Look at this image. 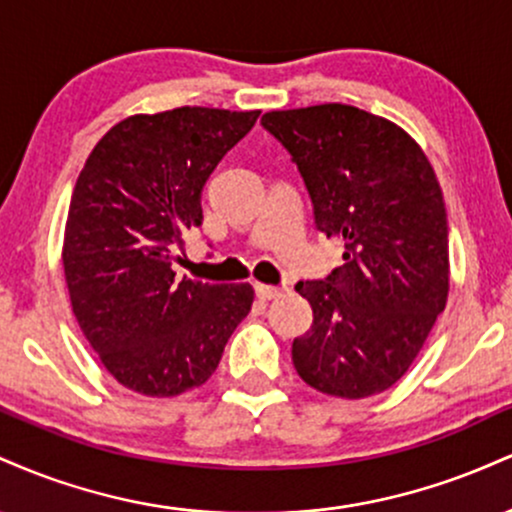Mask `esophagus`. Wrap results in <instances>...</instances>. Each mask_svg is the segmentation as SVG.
Masks as SVG:
<instances>
[{"label": "esophagus", "mask_w": 512, "mask_h": 512, "mask_svg": "<svg viewBox=\"0 0 512 512\" xmlns=\"http://www.w3.org/2000/svg\"><path fill=\"white\" fill-rule=\"evenodd\" d=\"M255 293L257 298H262V301H272V298L281 296V289H276V286H267V284H255Z\"/></svg>", "instance_id": "1"}]
</instances>
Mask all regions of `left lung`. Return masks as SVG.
<instances>
[{
    "instance_id": "8db88e82",
    "label": "left lung",
    "mask_w": 512,
    "mask_h": 512,
    "mask_svg": "<svg viewBox=\"0 0 512 512\" xmlns=\"http://www.w3.org/2000/svg\"><path fill=\"white\" fill-rule=\"evenodd\" d=\"M344 264L298 281L313 327L293 339L296 373L325 395L363 399L407 373L450 291L448 214L433 166L395 122L354 105L269 110Z\"/></svg>"
}]
</instances>
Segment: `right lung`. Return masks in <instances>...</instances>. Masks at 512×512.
<instances>
[{
  "label": "right lung",
  "instance_id": "1",
  "mask_svg": "<svg viewBox=\"0 0 512 512\" xmlns=\"http://www.w3.org/2000/svg\"><path fill=\"white\" fill-rule=\"evenodd\" d=\"M260 110L182 105L129 115L76 178L62 264L81 332L110 375L146 397L204 385L245 315L250 284L175 279L173 250L202 223V187Z\"/></svg>",
  "mask_w": 512,
  "mask_h": 512
}]
</instances>
